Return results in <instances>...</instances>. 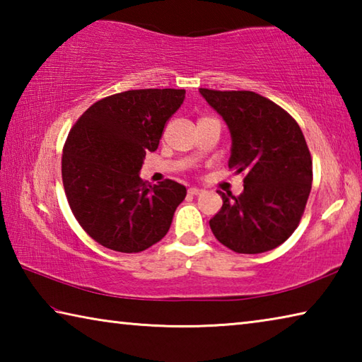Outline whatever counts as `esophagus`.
<instances>
[{"label":"esophagus","instance_id":"esophagus-1","mask_svg":"<svg viewBox=\"0 0 362 362\" xmlns=\"http://www.w3.org/2000/svg\"><path fill=\"white\" fill-rule=\"evenodd\" d=\"M201 192H203V189H201V188H198V187H192V188H188V193H189V194H193V196H196V194H199Z\"/></svg>","mask_w":362,"mask_h":362}]
</instances>
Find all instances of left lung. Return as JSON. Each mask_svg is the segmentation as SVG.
Instances as JSON below:
<instances>
[{
  "label": "left lung",
  "instance_id": "1",
  "mask_svg": "<svg viewBox=\"0 0 362 362\" xmlns=\"http://www.w3.org/2000/svg\"><path fill=\"white\" fill-rule=\"evenodd\" d=\"M231 134L228 168L244 174V192L209 220L217 240L238 254L278 247L300 223L313 182V163L297 121L252 90L199 89Z\"/></svg>",
  "mask_w": 362,
  "mask_h": 362
}]
</instances>
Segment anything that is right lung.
<instances>
[{"instance_id":"add662e5","label":"right lung","mask_w":362,"mask_h":362,"mask_svg":"<svg viewBox=\"0 0 362 362\" xmlns=\"http://www.w3.org/2000/svg\"><path fill=\"white\" fill-rule=\"evenodd\" d=\"M183 89L126 90L95 102L66 137L62 180L83 230L116 252H142L161 241L187 188L140 179L146 151H155Z\"/></svg>"}]
</instances>
